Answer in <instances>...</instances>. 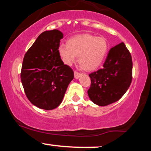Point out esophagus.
Instances as JSON below:
<instances>
[{"instance_id": "1", "label": "esophagus", "mask_w": 151, "mask_h": 151, "mask_svg": "<svg viewBox=\"0 0 151 151\" xmlns=\"http://www.w3.org/2000/svg\"><path fill=\"white\" fill-rule=\"evenodd\" d=\"M81 72H77V71H74V77L76 78V79H78V78L79 77V76L81 75Z\"/></svg>"}]
</instances>
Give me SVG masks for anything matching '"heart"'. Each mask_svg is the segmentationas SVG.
Instances as JSON below:
<instances>
[{"label":"heart","instance_id":"b5f03b06","mask_svg":"<svg viewBox=\"0 0 151 151\" xmlns=\"http://www.w3.org/2000/svg\"><path fill=\"white\" fill-rule=\"evenodd\" d=\"M108 48L105 38L84 34L69 40L67 45L60 44L58 53L66 65H72L78 56L79 65L84 70H93L101 65Z\"/></svg>","mask_w":151,"mask_h":151}]
</instances>
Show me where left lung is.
Listing matches in <instances>:
<instances>
[{"label": "left lung", "mask_w": 151, "mask_h": 151, "mask_svg": "<svg viewBox=\"0 0 151 151\" xmlns=\"http://www.w3.org/2000/svg\"><path fill=\"white\" fill-rule=\"evenodd\" d=\"M132 70V58L125 44L121 42L111 48L103 68L89 74L90 99L101 106L120 99L131 85Z\"/></svg>", "instance_id": "1"}]
</instances>
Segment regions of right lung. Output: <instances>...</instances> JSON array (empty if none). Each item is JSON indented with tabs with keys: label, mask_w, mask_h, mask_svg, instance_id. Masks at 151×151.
<instances>
[{
	"label": "right lung",
	"mask_w": 151,
	"mask_h": 151,
	"mask_svg": "<svg viewBox=\"0 0 151 151\" xmlns=\"http://www.w3.org/2000/svg\"><path fill=\"white\" fill-rule=\"evenodd\" d=\"M63 34L58 30L45 31L29 48L22 61L20 79L25 95L40 109L52 110L63 99L74 79V72L58 53Z\"/></svg>",
	"instance_id": "right-lung-1"
}]
</instances>
